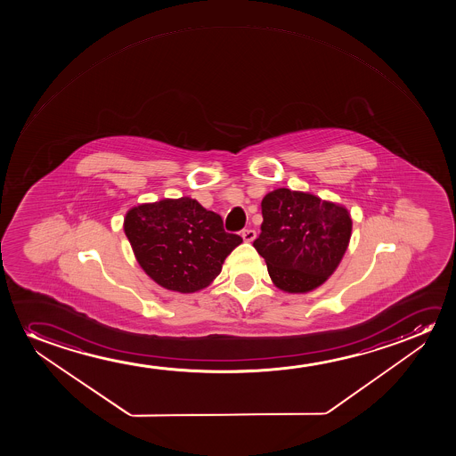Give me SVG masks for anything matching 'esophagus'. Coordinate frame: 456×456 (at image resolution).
Instances as JSON below:
<instances>
[{"mask_svg":"<svg viewBox=\"0 0 456 456\" xmlns=\"http://www.w3.org/2000/svg\"><path fill=\"white\" fill-rule=\"evenodd\" d=\"M241 237H243L244 241L250 243V241L256 240V232L254 231V229H244V231L241 232Z\"/></svg>","mask_w":456,"mask_h":456,"instance_id":"obj_1","label":"esophagus"}]
</instances>
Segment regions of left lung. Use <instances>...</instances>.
<instances>
[{
    "label": "left lung",
    "instance_id": "obj_1",
    "mask_svg": "<svg viewBox=\"0 0 456 456\" xmlns=\"http://www.w3.org/2000/svg\"><path fill=\"white\" fill-rule=\"evenodd\" d=\"M262 215V233L254 248L265 258L275 287L285 293H308L335 273L352 235L346 207L277 188L263 198Z\"/></svg>",
    "mask_w": 456,
    "mask_h": 456
}]
</instances>
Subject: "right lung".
Returning a JSON list of instances; mask_svg holds the SVG:
<instances>
[{
  "mask_svg": "<svg viewBox=\"0 0 456 456\" xmlns=\"http://www.w3.org/2000/svg\"><path fill=\"white\" fill-rule=\"evenodd\" d=\"M125 233L144 273L175 293H196L218 277L225 256L243 243L223 219L191 198L132 207Z\"/></svg>",
  "mask_w": 456,
  "mask_h": 456,
  "instance_id": "add662e5",
  "label": "right lung"
}]
</instances>
